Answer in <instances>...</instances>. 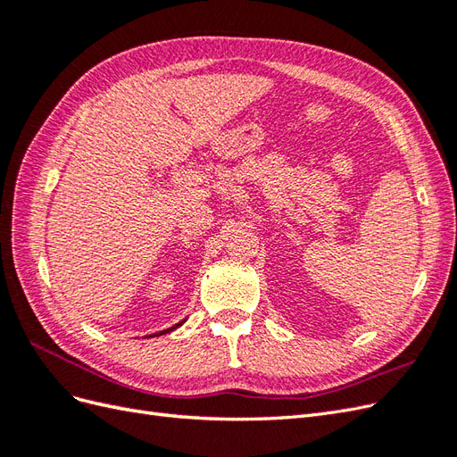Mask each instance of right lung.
Wrapping results in <instances>:
<instances>
[{
  "label": "right lung",
  "mask_w": 457,
  "mask_h": 457,
  "mask_svg": "<svg viewBox=\"0 0 457 457\" xmlns=\"http://www.w3.org/2000/svg\"><path fill=\"white\" fill-rule=\"evenodd\" d=\"M183 322H185V320H183ZM183 322H179V324H175V326H171V328H168V329H162V331H158V334H152V336H148V337H158V336H163V334H170V331L177 329L179 326H183Z\"/></svg>",
  "instance_id": "right-lung-1"
}]
</instances>
